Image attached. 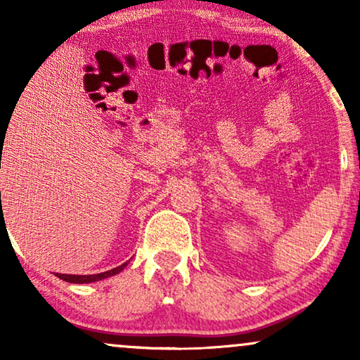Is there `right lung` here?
Wrapping results in <instances>:
<instances>
[{"label":"right lung","instance_id":"obj_1","mask_svg":"<svg viewBox=\"0 0 360 360\" xmlns=\"http://www.w3.org/2000/svg\"><path fill=\"white\" fill-rule=\"evenodd\" d=\"M127 265V262H124L120 267L116 269H111L108 270V272H101V274H95V275H67V274H57V277L60 280H65V282H70V283H91V282H100L103 278H108V277H112V275L120 274L122 269H124Z\"/></svg>","mask_w":360,"mask_h":360}]
</instances>
